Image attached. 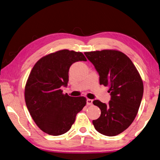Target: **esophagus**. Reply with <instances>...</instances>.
I'll list each match as a JSON object with an SVG mask.
<instances>
[{
  "mask_svg": "<svg viewBox=\"0 0 160 160\" xmlns=\"http://www.w3.org/2000/svg\"><path fill=\"white\" fill-rule=\"evenodd\" d=\"M92 99H87V100H86V102H87V104L88 105H92Z\"/></svg>",
  "mask_w": 160,
  "mask_h": 160,
  "instance_id": "34e87169",
  "label": "esophagus"
}]
</instances>
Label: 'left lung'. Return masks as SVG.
Returning a JSON list of instances; mask_svg holds the SVG:
<instances>
[{"mask_svg": "<svg viewBox=\"0 0 160 160\" xmlns=\"http://www.w3.org/2000/svg\"><path fill=\"white\" fill-rule=\"evenodd\" d=\"M99 75V84L109 86L108 104L99 100L92 103L101 115L92 120L96 130L113 137L129 128L137 116L143 94L141 77L129 57L117 50L105 49L84 53Z\"/></svg>", "mask_w": 160, "mask_h": 160, "instance_id": "8db88e82", "label": "left lung"}]
</instances>
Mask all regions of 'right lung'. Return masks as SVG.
<instances>
[{
  "instance_id": "obj_1",
  "label": "right lung",
  "mask_w": 160,
  "mask_h": 160,
  "mask_svg": "<svg viewBox=\"0 0 160 160\" xmlns=\"http://www.w3.org/2000/svg\"><path fill=\"white\" fill-rule=\"evenodd\" d=\"M82 61L86 58L81 52L63 49L42 57L32 68L25 86V101L32 118L45 133H66L86 104V98L70 97L61 89L68 85L70 66Z\"/></svg>"
}]
</instances>
